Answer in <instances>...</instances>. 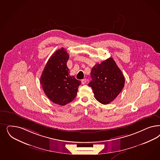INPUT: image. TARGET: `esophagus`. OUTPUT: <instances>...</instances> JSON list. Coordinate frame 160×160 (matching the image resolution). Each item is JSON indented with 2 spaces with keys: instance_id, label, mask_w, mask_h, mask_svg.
<instances>
[{
  "instance_id": "1",
  "label": "esophagus",
  "mask_w": 160,
  "mask_h": 160,
  "mask_svg": "<svg viewBox=\"0 0 160 160\" xmlns=\"http://www.w3.org/2000/svg\"><path fill=\"white\" fill-rule=\"evenodd\" d=\"M87 82V79H82V81H81V83H82V84H83V85L85 84Z\"/></svg>"
}]
</instances>
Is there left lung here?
Masks as SVG:
<instances>
[{
    "label": "left lung",
    "instance_id": "1",
    "mask_svg": "<svg viewBox=\"0 0 160 160\" xmlns=\"http://www.w3.org/2000/svg\"><path fill=\"white\" fill-rule=\"evenodd\" d=\"M91 75L92 80L88 85L92 89L96 99L104 105L113 101L124 88V75L112 58L96 64Z\"/></svg>",
    "mask_w": 160,
    "mask_h": 160
}]
</instances>
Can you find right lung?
Returning <instances> with one entry per match:
<instances>
[{
  "label": "right lung",
  "instance_id": "add662e5",
  "mask_svg": "<svg viewBox=\"0 0 160 160\" xmlns=\"http://www.w3.org/2000/svg\"><path fill=\"white\" fill-rule=\"evenodd\" d=\"M69 55L62 48L55 52L47 62L40 82L48 98L60 105L71 102L77 96L81 84L74 76H70L67 63Z\"/></svg>",
  "mask_w": 160,
  "mask_h": 160
}]
</instances>
